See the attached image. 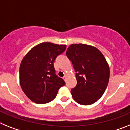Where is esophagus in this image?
I'll return each instance as SVG.
<instances>
[{
  "mask_svg": "<svg viewBox=\"0 0 130 130\" xmlns=\"http://www.w3.org/2000/svg\"><path fill=\"white\" fill-rule=\"evenodd\" d=\"M67 79V75H65V76H64V77H63V80L65 81H66Z\"/></svg>",
  "mask_w": 130,
  "mask_h": 130,
  "instance_id": "esophagus-1",
  "label": "esophagus"
}]
</instances>
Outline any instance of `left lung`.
I'll list each match as a JSON object with an SVG mask.
<instances>
[{
  "label": "left lung",
  "mask_w": 130,
  "mask_h": 130,
  "mask_svg": "<svg viewBox=\"0 0 130 130\" xmlns=\"http://www.w3.org/2000/svg\"><path fill=\"white\" fill-rule=\"evenodd\" d=\"M66 55L76 73L77 84L71 90L73 99L82 105L93 104L101 98L109 83L107 60L98 48L83 44H71Z\"/></svg>",
  "instance_id": "1"
}]
</instances>
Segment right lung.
I'll list each match as a JSON object with an SVG mask.
<instances>
[{
	"label": "right lung",
	"instance_id": "add662e5",
	"mask_svg": "<svg viewBox=\"0 0 130 130\" xmlns=\"http://www.w3.org/2000/svg\"><path fill=\"white\" fill-rule=\"evenodd\" d=\"M66 45L42 42L26 54L20 67V84L25 94L35 103L52 101L65 84L56 74L54 62L64 52Z\"/></svg>",
	"mask_w": 130,
	"mask_h": 130
}]
</instances>
